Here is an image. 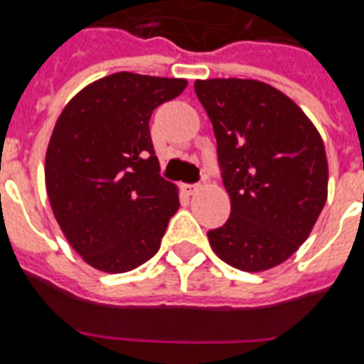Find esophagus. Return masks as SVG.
<instances>
[{
	"mask_svg": "<svg viewBox=\"0 0 364 364\" xmlns=\"http://www.w3.org/2000/svg\"><path fill=\"white\" fill-rule=\"evenodd\" d=\"M183 190H185L188 196H192V194H196V192H198L199 185H183Z\"/></svg>",
	"mask_w": 364,
	"mask_h": 364,
	"instance_id": "34e87169",
	"label": "esophagus"
}]
</instances>
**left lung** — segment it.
Returning <instances> with one entry per match:
<instances>
[{
  "label": "left lung",
  "mask_w": 364,
  "mask_h": 364,
  "mask_svg": "<svg viewBox=\"0 0 364 364\" xmlns=\"http://www.w3.org/2000/svg\"><path fill=\"white\" fill-rule=\"evenodd\" d=\"M214 127L230 218L208 230L219 259L245 272L281 264L306 241L326 203L328 163L312 121L255 80L196 81Z\"/></svg>",
  "instance_id": "8db88e82"
}]
</instances>
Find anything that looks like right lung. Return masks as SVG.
Returning a JSON list of instances; mask_svg holds the SVG:
<instances>
[{
  "instance_id": "1",
  "label": "right lung",
  "mask_w": 364,
  "mask_h": 364,
  "mask_svg": "<svg viewBox=\"0 0 364 364\" xmlns=\"http://www.w3.org/2000/svg\"><path fill=\"white\" fill-rule=\"evenodd\" d=\"M186 80L117 72L72 97L55 123L45 183L55 221L90 267L123 274L161 247L178 190L159 176L149 121Z\"/></svg>"
}]
</instances>
